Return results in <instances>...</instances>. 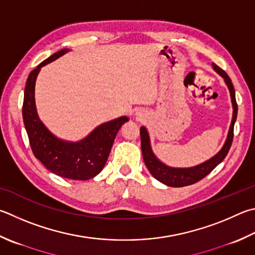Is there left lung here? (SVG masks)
Returning a JSON list of instances; mask_svg holds the SVG:
<instances>
[{
  "label": "left lung",
  "instance_id": "8db88e82",
  "mask_svg": "<svg viewBox=\"0 0 255 255\" xmlns=\"http://www.w3.org/2000/svg\"><path fill=\"white\" fill-rule=\"evenodd\" d=\"M212 66L221 77H223L226 86L229 87L231 100H232V106H233V117H232V123H231V126H230V130L228 133V138H226L224 146L222 147V149L217 152L214 157H212L211 159H208L200 165L194 166V167H189V168L169 167V166L161 163V161L155 156V154L151 150L149 135H148L147 129L145 127H140V140H141V151H142L143 161H145V164L147 166L148 170L150 172V174L154 176L157 180H159L160 183L167 185V186H170V187L188 186V185L195 184L198 182V180L203 179L205 176L210 174L217 165L223 161L226 155H228L231 145H232L233 136H234V132H233L234 124L238 116V104H237V100H235V90H234L232 81H231L230 77L228 76V73H226L223 69L217 67L215 63H212Z\"/></svg>",
  "mask_w": 255,
  "mask_h": 255
}]
</instances>
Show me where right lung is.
<instances>
[{"label": "right lung", "mask_w": 255, "mask_h": 255, "mask_svg": "<svg viewBox=\"0 0 255 255\" xmlns=\"http://www.w3.org/2000/svg\"><path fill=\"white\" fill-rule=\"evenodd\" d=\"M68 51V49L58 51L30 72L24 89L23 122L29 136L31 149L35 158H38L45 168L64 178L87 180L95 177L103 170L116 135L120 127L128 122V118L124 116L100 125L85 139L77 142L59 139L48 130L36 113L35 80L41 68L54 61Z\"/></svg>", "instance_id": "right-lung-1"}]
</instances>
